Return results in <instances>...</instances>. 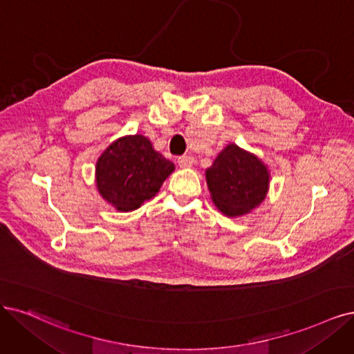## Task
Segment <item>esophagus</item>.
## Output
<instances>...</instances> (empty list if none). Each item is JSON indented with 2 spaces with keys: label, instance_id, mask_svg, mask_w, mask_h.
<instances>
[{
  "label": "esophagus",
  "instance_id": "34e87169",
  "mask_svg": "<svg viewBox=\"0 0 354 354\" xmlns=\"http://www.w3.org/2000/svg\"><path fill=\"white\" fill-rule=\"evenodd\" d=\"M178 165L182 169H188V167H191L194 165V157H191V156H180V157H178Z\"/></svg>",
  "mask_w": 354,
  "mask_h": 354
}]
</instances>
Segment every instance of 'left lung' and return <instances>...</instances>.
Instances as JSON below:
<instances>
[{
    "label": "left lung",
    "instance_id": "8db88e82",
    "mask_svg": "<svg viewBox=\"0 0 354 354\" xmlns=\"http://www.w3.org/2000/svg\"><path fill=\"white\" fill-rule=\"evenodd\" d=\"M213 204L227 217L251 213L267 197L270 170L254 153L227 144L205 170Z\"/></svg>",
    "mask_w": 354,
    "mask_h": 354
}]
</instances>
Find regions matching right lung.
Masks as SVG:
<instances>
[{
	"mask_svg": "<svg viewBox=\"0 0 354 354\" xmlns=\"http://www.w3.org/2000/svg\"><path fill=\"white\" fill-rule=\"evenodd\" d=\"M175 165L156 151L141 134L124 136L106 147L96 162V187L100 197L121 213L153 198Z\"/></svg>",
	"mask_w": 354,
	"mask_h": 354,
	"instance_id": "right-lung-1",
	"label": "right lung"
}]
</instances>
